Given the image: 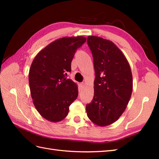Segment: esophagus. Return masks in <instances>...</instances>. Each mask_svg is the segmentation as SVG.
I'll list each match as a JSON object with an SVG mask.
<instances>
[{
	"mask_svg": "<svg viewBox=\"0 0 159 159\" xmlns=\"http://www.w3.org/2000/svg\"><path fill=\"white\" fill-rule=\"evenodd\" d=\"M83 86H84V85H83V83H80V84H79V90L82 89V88L83 87Z\"/></svg>",
	"mask_w": 159,
	"mask_h": 159,
	"instance_id": "34e87169",
	"label": "esophagus"
}]
</instances>
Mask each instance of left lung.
Here are the masks:
<instances>
[{
  "instance_id": "8db88e82",
  "label": "left lung",
  "mask_w": 159,
  "mask_h": 159,
  "mask_svg": "<svg viewBox=\"0 0 159 159\" xmlns=\"http://www.w3.org/2000/svg\"><path fill=\"white\" fill-rule=\"evenodd\" d=\"M96 78L94 95L86 105L89 120L100 126L115 122L124 113L133 91V76L124 54L111 41L89 36Z\"/></svg>"
}]
</instances>
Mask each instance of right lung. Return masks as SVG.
<instances>
[{
	"label": "right lung",
	"instance_id": "1",
	"mask_svg": "<svg viewBox=\"0 0 159 159\" xmlns=\"http://www.w3.org/2000/svg\"><path fill=\"white\" fill-rule=\"evenodd\" d=\"M84 37L63 38L50 43L33 61L29 70L31 95L37 111L46 120L57 122L65 118L79 94L78 87L67 79L71 62Z\"/></svg>",
	"mask_w": 159,
	"mask_h": 159
}]
</instances>
